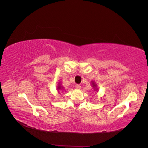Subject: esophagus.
Returning <instances> with one entry per match:
<instances>
[{
    "label": "esophagus",
    "instance_id": "34e87169",
    "mask_svg": "<svg viewBox=\"0 0 148 148\" xmlns=\"http://www.w3.org/2000/svg\"><path fill=\"white\" fill-rule=\"evenodd\" d=\"M75 88L77 89H80V88H81V86H80V85L78 84H77L75 85Z\"/></svg>",
    "mask_w": 148,
    "mask_h": 148
}]
</instances>
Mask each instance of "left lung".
<instances>
[{
    "label": "left lung",
    "mask_w": 148,
    "mask_h": 148,
    "mask_svg": "<svg viewBox=\"0 0 148 148\" xmlns=\"http://www.w3.org/2000/svg\"><path fill=\"white\" fill-rule=\"evenodd\" d=\"M92 84H92V85H93V86H96V84H95V83H92Z\"/></svg>",
    "instance_id": "1"
}]
</instances>
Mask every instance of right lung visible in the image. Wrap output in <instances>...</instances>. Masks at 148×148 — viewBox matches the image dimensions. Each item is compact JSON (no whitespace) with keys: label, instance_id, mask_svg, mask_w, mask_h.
<instances>
[{"label":"right lung","instance_id":"add662e5","mask_svg":"<svg viewBox=\"0 0 148 148\" xmlns=\"http://www.w3.org/2000/svg\"><path fill=\"white\" fill-rule=\"evenodd\" d=\"M60 88H61V86H59V89H60Z\"/></svg>","mask_w":148,"mask_h":148}]
</instances>
